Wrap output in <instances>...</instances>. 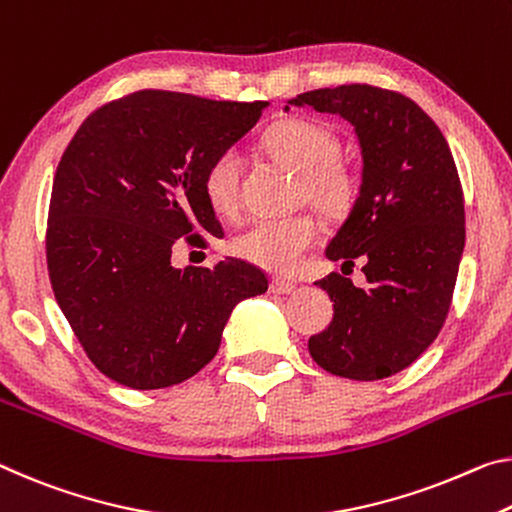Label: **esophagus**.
<instances>
[{"mask_svg": "<svg viewBox=\"0 0 512 512\" xmlns=\"http://www.w3.org/2000/svg\"><path fill=\"white\" fill-rule=\"evenodd\" d=\"M271 291L273 294H291V291H296V285L289 280H282V278H273L271 280Z\"/></svg>", "mask_w": 512, "mask_h": 512, "instance_id": "1", "label": "esophagus"}]
</instances>
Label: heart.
Instances as JSON below:
<instances>
[{
  "label": "heart",
  "instance_id": "b5f03b06",
  "mask_svg": "<svg viewBox=\"0 0 512 512\" xmlns=\"http://www.w3.org/2000/svg\"><path fill=\"white\" fill-rule=\"evenodd\" d=\"M264 150L298 173V198L326 216L351 212L360 196V177L339 157V139L328 125L312 118H285L266 129ZM202 193L216 214L230 216L239 205V154L223 150L202 173ZM321 225L312 214L259 218L246 227L232 248L246 262L273 273H291L316 246Z\"/></svg>",
  "mask_w": 512,
  "mask_h": 512
}]
</instances>
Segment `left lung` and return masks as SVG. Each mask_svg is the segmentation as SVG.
I'll return each instance as SVG.
<instances>
[{
  "mask_svg": "<svg viewBox=\"0 0 512 512\" xmlns=\"http://www.w3.org/2000/svg\"><path fill=\"white\" fill-rule=\"evenodd\" d=\"M291 104L346 118L364 164L360 196L326 257L344 269L360 257L369 287L342 273L316 282L335 316L310 337V355L335 376L389 378L435 342L449 314L465 248L456 161L433 118L396 91L346 84L300 93Z\"/></svg>",
  "mask_w": 512,
  "mask_h": 512,
  "instance_id": "obj_1",
  "label": "left lung"
}]
</instances>
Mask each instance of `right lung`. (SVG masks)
<instances>
[{
  "instance_id": "obj_1",
  "label": "right lung",
  "mask_w": 512,
  "mask_h": 512,
  "mask_svg": "<svg viewBox=\"0 0 512 512\" xmlns=\"http://www.w3.org/2000/svg\"><path fill=\"white\" fill-rule=\"evenodd\" d=\"M264 107L150 88L102 104L72 136L54 175L47 271L107 378L132 389L184 383L216 355L234 305L269 289L243 259L170 264L177 239L205 246L198 232L223 234L202 173Z\"/></svg>"
}]
</instances>
